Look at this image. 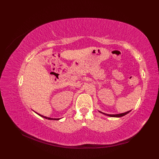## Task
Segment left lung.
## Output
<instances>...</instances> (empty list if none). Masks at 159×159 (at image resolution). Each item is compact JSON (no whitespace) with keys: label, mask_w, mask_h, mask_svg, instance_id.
Instances as JSON below:
<instances>
[{"label":"left lung","mask_w":159,"mask_h":159,"mask_svg":"<svg viewBox=\"0 0 159 159\" xmlns=\"http://www.w3.org/2000/svg\"><path fill=\"white\" fill-rule=\"evenodd\" d=\"M131 111H127L125 113H120V114H115V115H109V114H106V113H104L102 111H99V112L101 113H103L105 115H107V116H109V117H123L124 116V115H125L127 114H128Z\"/></svg>","instance_id":"1"}]
</instances>
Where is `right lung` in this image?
I'll return each mask as SVG.
<instances>
[{"instance_id":"1","label":"right lung","mask_w":159,"mask_h":159,"mask_svg":"<svg viewBox=\"0 0 159 159\" xmlns=\"http://www.w3.org/2000/svg\"><path fill=\"white\" fill-rule=\"evenodd\" d=\"M35 112V111H34ZM36 113H37L38 115H40V117H43V118H45V119H49V120H60V119H54V118H50V117H45V116H43V115H40V114H39V113H36Z\"/></svg>"}]
</instances>
